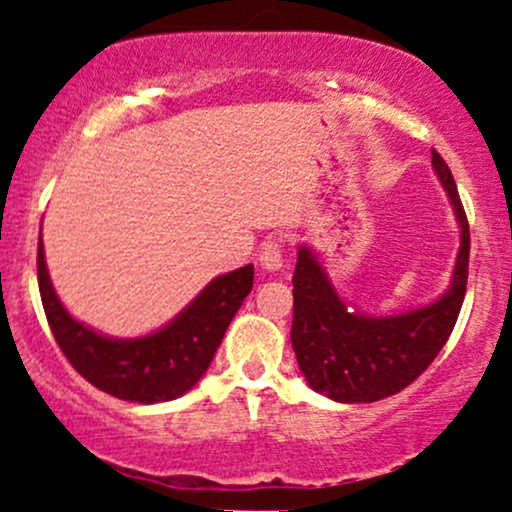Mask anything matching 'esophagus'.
Wrapping results in <instances>:
<instances>
[{"mask_svg":"<svg viewBox=\"0 0 512 512\" xmlns=\"http://www.w3.org/2000/svg\"><path fill=\"white\" fill-rule=\"evenodd\" d=\"M260 264L267 272H279L284 267V255H281V243L279 240H269L262 245L260 250Z\"/></svg>","mask_w":512,"mask_h":512,"instance_id":"1","label":"esophagus"}]
</instances>
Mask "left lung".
I'll list each match as a JSON object with an SVG mask.
<instances>
[{
	"mask_svg": "<svg viewBox=\"0 0 512 512\" xmlns=\"http://www.w3.org/2000/svg\"><path fill=\"white\" fill-rule=\"evenodd\" d=\"M433 170L460 226V250L450 286L436 301L395 315H368L334 289L310 245L298 248L293 272L291 344L303 378L320 395L342 404L378 402L414 383L448 342L469 267V223L448 163L433 151Z\"/></svg>",
	"mask_w": 512,
	"mask_h": 512,
	"instance_id": "obj_1",
	"label": "left lung"
}]
</instances>
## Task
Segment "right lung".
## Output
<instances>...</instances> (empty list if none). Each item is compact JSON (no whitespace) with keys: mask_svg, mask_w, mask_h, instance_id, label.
I'll return each mask as SVG.
<instances>
[{"mask_svg":"<svg viewBox=\"0 0 512 512\" xmlns=\"http://www.w3.org/2000/svg\"><path fill=\"white\" fill-rule=\"evenodd\" d=\"M255 267L245 264L211 279L168 325L144 337L120 339L96 332L64 308L38 243V286L55 342L67 361L98 390L139 404L170 402L190 392L207 373L223 334L252 291Z\"/></svg>","mask_w":512,"mask_h":512,"instance_id":"add662e5","label":"right lung"}]
</instances>
